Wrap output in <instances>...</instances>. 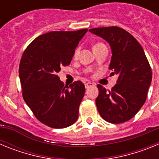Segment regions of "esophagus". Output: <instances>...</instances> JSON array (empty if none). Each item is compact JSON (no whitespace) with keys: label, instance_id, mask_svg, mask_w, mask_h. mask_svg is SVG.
Here are the masks:
<instances>
[{"label":"esophagus","instance_id":"obj_1","mask_svg":"<svg viewBox=\"0 0 159 159\" xmlns=\"http://www.w3.org/2000/svg\"><path fill=\"white\" fill-rule=\"evenodd\" d=\"M84 85H85V88H90V87L94 86V84H93V83L88 82V83H86V84H84Z\"/></svg>","mask_w":159,"mask_h":159}]
</instances>
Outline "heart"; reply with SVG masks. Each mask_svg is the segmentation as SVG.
<instances>
[{
  "instance_id": "b5f03b06",
  "label": "heart",
  "mask_w": 159,
  "mask_h": 159,
  "mask_svg": "<svg viewBox=\"0 0 159 159\" xmlns=\"http://www.w3.org/2000/svg\"><path fill=\"white\" fill-rule=\"evenodd\" d=\"M102 44H103V43H95V45H94L93 48H96V47H99V46H100V45H102ZM80 48L77 47L76 48H75V52H74V55H73L75 58L78 57L79 54H80Z\"/></svg>"
}]
</instances>
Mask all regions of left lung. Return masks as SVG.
Masks as SVG:
<instances>
[{"mask_svg": "<svg viewBox=\"0 0 159 159\" xmlns=\"http://www.w3.org/2000/svg\"><path fill=\"white\" fill-rule=\"evenodd\" d=\"M89 32L104 39L111 46V75H118L111 91L98 84L95 99L99 115L107 122L122 123L130 120L143 106L152 80L151 66L143 48L134 36L121 28H95Z\"/></svg>", "mask_w": 159, "mask_h": 159, "instance_id": "1", "label": "left lung"}]
</instances>
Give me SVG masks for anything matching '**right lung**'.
Listing matches in <instances>:
<instances>
[{
  "instance_id": "obj_1",
  "label": "right lung",
  "mask_w": 159,
  "mask_h": 159,
  "mask_svg": "<svg viewBox=\"0 0 159 159\" xmlns=\"http://www.w3.org/2000/svg\"><path fill=\"white\" fill-rule=\"evenodd\" d=\"M88 32H50L38 36L25 49L19 66L22 95L39 121L52 128L76 122L85 87L78 80L64 86L57 73L69 65L75 48Z\"/></svg>"
}]
</instances>
